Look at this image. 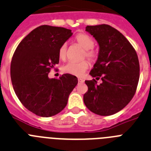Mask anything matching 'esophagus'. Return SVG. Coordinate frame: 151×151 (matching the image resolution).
<instances>
[{
    "label": "esophagus",
    "instance_id": "obj_1",
    "mask_svg": "<svg viewBox=\"0 0 151 151\" xmlns=\"http://www.w3.org/2000/svg\"><path fill=\"white\" fill-rule=\"evenodd\" d=\"M78 81L79 83H83V82H84V80H83V79L81 78H78Z\"/></svg>",
    "mask_w": 151,
    "mask_h": 151
}]
</instances>
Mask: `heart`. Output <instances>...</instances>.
I'll list each match as a JSON object with an SVG mask.
<instances>
[{"label":"heart","mask_w":151,"mask_h":151,"mask_svg":"<svg viewBox=\"0 0 151 151\" xmlns=\"http://www.w3.org/2000/svg\"><path fill=\"white\" fill-rule=\"evenodd\" d=\"M75 41L82 48L84 49V52L82 54V58H87L90 62L95 63L98 58V52L94 50L95 42L88 34L86 33H78L75 36ZM59 58L61 60H65L67 56L66 44H63L59 49L58 52ZM89 67V63L87 60H82L81 62H69L62 68L63 73L70 74L73 76H80L86 72Z\"/></svg>","instance_id":"1"}]
</instances>
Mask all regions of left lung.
Segmentation results:
<instances>
[{
  "mask_svg": "<svg viewBox=\"0 0 151 151\" xmlns=\"http://www.w3.org/2000/svg\"><path fill=\"white\" fill-rule=\"evenodd\" d=\"M86 30L99 45L97 62L90 72L92 80H86L88 91L85 105L99 115L109 116L123 109L133 99L140 77L137 52L126 37L107 24L87 26ZM103 82L98 84L97 80Z\"/></svg>",
  "mask_w": 151,
  "mask_h": 151,
  "instance_id": "left-lung-1",
  "label": "left lung"
}]
</instances>
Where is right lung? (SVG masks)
<instances>
[{"mask_svg":"<svg viewBox=\"0 0 151 151\" xmlns=\"http://www.w3.org/2000/svg\"><path fill=\"white\" fill-rule=\"evenodd\" d=\"M72 30L42 25L22 40L13 55L11 78L22 105L40 117L60 113L67 105L69 94L78 83L76 76L63 74L49 78L59 63V49L72 36Z\"/></svg>","mask_w":151,"mask_h":151,"instance_id":"right-lung-1","label":"right lung"}]
</instances>
